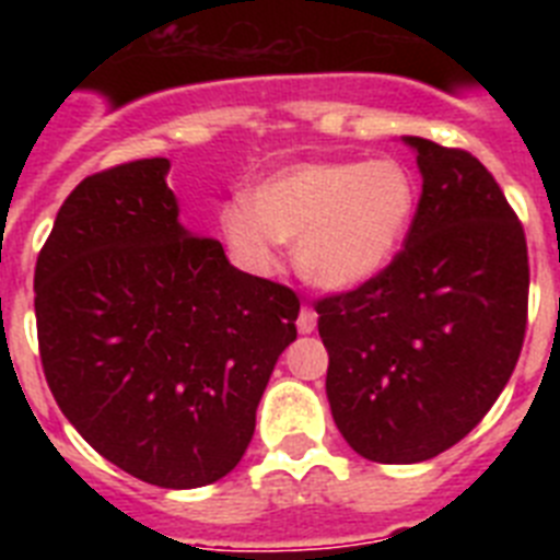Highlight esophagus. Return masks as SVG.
<instances>
[{"instance_id": "1", "label": "esophagus", "mask_w": 560, "mask_h": 560, "mask_svg": "<svg viewBox=\"0 0 560 560\" xmlns=\"http://www.w3.org/2000/svg\"><path fill=\"white\" fill-rule=\"evenodd\" d=\"M316 328V311L308 308V305H303L300 308V316H296V330L300 334H314Z\"/></svg>"}]
</instances>
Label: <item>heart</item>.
<instances>
[{
	"instance_id": "obj_1",
	"label": "heart",
	"mask_w": 560,
	"mask_h": 560,
	"mask_svg": "<svg viewBox=\"0 0 560 560\" xmlns=\"http://www.w3.org/2000/svg\"><path fill=\"white\" fill-rule=\"evenodd\" d=\"M418 207V182L398 160L296 162L252 187L249 201L221 207V232L252 271L294 244L305 283L350 291L393 264Z\"/></svg>"
}]
</instances>
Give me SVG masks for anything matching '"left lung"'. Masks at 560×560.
Listing matches in <instances>:
<instances>
[{
  "instance_id": "1",
  "label": "left lung",
  "mask_w": 560,
  "mask_h": 560,
  "mask_svg": "<svg viewBox=\"0 0 560 560\" xmlns=\"http://www.w3.org/2000/svg\"><path fill=\"white\" fill-rule=\"evenodd\" d=\"M423 192L404 252L348 294L316 303L336 429L373 463L438 457L511 381L527 325V244L488 167L404 137Z\"/></svg>"
}]
</instances>
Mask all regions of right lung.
I'll use <instances>...</instances> for the list:
<instances>
[{
    "mask_svg": "<svg viewBox=\"0 0 560 560\" xmlns=\"http://www.w3.org/2000/svg\"><path fill=\"white\" fill-rule=\"evenodd\" d=\"M165 156L86 176L36 264L38 350L67 420L142 482H219L255 434L300 300L179 221Z\"/></svg>",
    "mask_w": 560,
    "mask_h": 560,
    "instance_id": "right-lung-1",
    "label": "right lung"
}]
</instances>
